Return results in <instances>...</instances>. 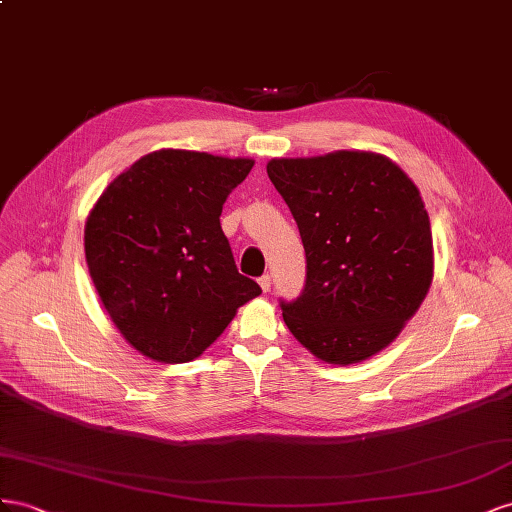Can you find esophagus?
<instances>
[{"label": "esophagus", "mask_w": 512, "mask_h": 512, "mask_svg": "<svg viewBox=\"0 0 512 512\" xmlns=\"http://www.w3.org/2000/svg\"><path fill=\"white\" fill-rule=\"evenodd\" d=\"M259 287H261V291H264V294H268L270 291V287H272V279H270V274H264L259 279Z\"/></svg>", "instance_id": "1"}]
</instances>
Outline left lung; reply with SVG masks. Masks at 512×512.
Masks as SVG:
<instances>
[{
    "instance_id": "8db88e82",
    "label": "left lung",
    "mask_w": 512,
    "mask_h": 512,
    "mask_svg": "<svg viewBox=\"0 0 512 512\" xmlns=\"http://www.w3.org/2000/svg\"><path fill=\"white\" fill-rule=\"evenodd\" d=\"M268 178L294 214L306 285L281 302L289 332L328 364L386 349L427 298L433 236L418 186L384 154L272 158Z\"/></svg>"
}]
</instances>
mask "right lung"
<instances>
[{"instance_id":"right-lung-1","label":"right lung","mask_w":512,"mask_h":512,"mask_svg":"<svg viewBox=\"0 0 512 512\" xmlns=\"http://www.w3.org/2000/svg\"><path fill=\"white\" fill-rule=\"evenodd\" d=\"M253 158L156 150L124 169L85 221V261L122 337L154 362L199 358L261 287L221 229Z\"/></svg>"}]
</instances>
